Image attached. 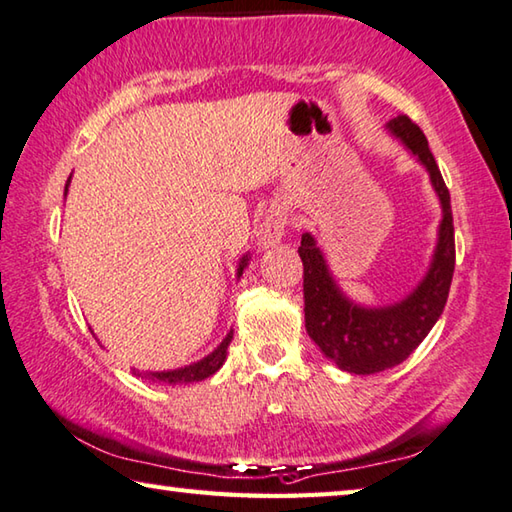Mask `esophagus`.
<instances>
[{"label":"esophagus","instance_id":"34e87169","mask_svg":"<svg viewBox=\"0 0 512 512\" xmlns=\"http://www.w3.org/2000/svg\"><path fill=\"white\" fill-rule=\"evenodd\" d=\"M285 236V215L281 211H270L256 231V240L261 249H270L279 245Z\"/></svg>","mask_w":512,"mask_h":512}]
</instances>
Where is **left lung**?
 <instances>
[{
  "instance_id": "8db88e82",
  "label": "left lung",
  "mask_w": 512,
  "mask_h": 512,
  "mask_svg": "<svg viewBox=\"0 0 512 512\" xmlns=\"http://www.w3.org/2000/svg\"><path fill=\"white\" fill-rule=\"evenodd\" d=\"M387 130L400 139L420 166L441 202V224L432 261L423 279L405 299L389 306H362L346 297L330 272L317 238L306 231L301 236L299 256L303 261V299H306V330L330 362L355 375H371L398 366L416 351L434 328L450 294L454 274V224L450 191L427 146L423 130L409 119L396 116Z\"/></svg>"
}]
</instances>
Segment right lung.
<instances>
[{
    "instance_id": "obj_1",
    "label": "right lung",
    "mask_w": 512,
    "mask_h": 512,
    "mask_svg": "<svg viewBox=\"0 0 512 512\" xmlns=\"http://www.w3.org/2000/svg\"><path fill=\"white\" fill-rule=\"evenodd\" d=\"M69 184H71V175L65 184V195L69 191ZM249 265V251L247 254H242V258L238 261V270H236V279H240L242 272H245V267ZM233 339V330H229L227 337L222 339V342L213 348L209 355H204L202 360H197L193 364H186L182 369H170V371H139V369H132V373L137 375L141 380H150V382H161V384H191V382H202L206 378H211L215 371H220V366L227 360V348Z\"/></svg>"
}]
</instances>
